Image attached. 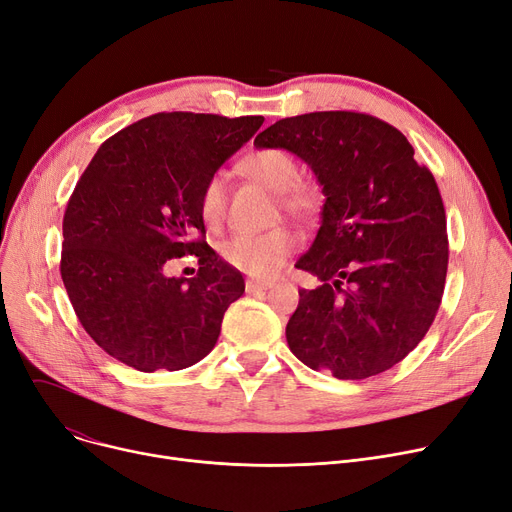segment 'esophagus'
Returning a JSON list of instances; mask_svg holds the SVG:
<instances>
[{
  "label": "esophagus",
  "mask_w": 512,
  "mask_h": 512,
  "mask_svg": "<svg viewBox=\"0 0 512 512\" xmlns=\"http://www.w3.org/2000/svg\"><path fill=\"white\" fill-rule=\"evenodd\" d=\"M272 286H274V282H267V280H247L245 282L247 292H261V290H267Z\"/></svg>",
  "instance_id": "34e87169"
}]
</instances>
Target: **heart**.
I'll list each match as a JSON object with an SVG mask.
<instances>
[{"label":"heart","instance_id":"heart-1","mask_svg":"<svg viewBox=\"0 0 512 512\" xmlns=\"http://www.w3.org/2000/svg\"><path fill=\"white\" fill-rule=\"evenodd\" d=\"M240 168L251 180L278 195L280 205L294 218L313 220L321 209V193L313 184L301 182L297 159L282 149H257L240 161ZM226 180L213 174L201 188L199 213L201 220L215 228L224 220ZM297 234L288 228H274L261 234H236L220 245L222 259L234 270L255 278L276 276L286 261L297 251Z\"/></svg>","mask_w":512,"mask_h":512}]
</instances>
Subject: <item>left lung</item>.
I'll return each mask as SVG.
<instances>
[{
    "mask_svg": "<svg viewBox=\"0 0 512 512\" xmlns=\"http://www.w3.org/2000/svg\"><path fill=\"white\" fill-rule=\"evenodd\" d=\"M313 170L326 201L299 270L286 326L292 355L338 380H365L405 359L438 313L446 270V213L438 184L405 134L357 112L284 118L255 139Z\"/></svg>",
    "mask_w": 512,
    "mask_h": 512,
    "instance_id": "8db88e82",
    "label": "left lung"
}]
</instances>
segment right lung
<instances>
[{
  "label": "right lung",
  "instance_id": "obj_1",
  "mask_svg": "<svg viewBox=\"0 0 512 512\" xmlns=\"http://www.w3.org/2000/svg\"><path fill=\"white\" fill-rule=\"evenodd\" d=\"M263 116L155 114L107 139L64 213L60 272L87 334L145 373L199 363L218 342L242 274L215 255L199 213L201 188L261 128ZM195 254V279L165 274Z\"/></svg>",
  "mask_w": 512,
  "mask_h": 512
}]
</instances>
